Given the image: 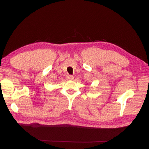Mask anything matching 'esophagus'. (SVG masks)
I'll return each instance as SVG.
<instances>
[{
	"mask_svg": "<svg viewBox=\"0 0 149 149\" xmlns=\"http://www.w3.org/2000/svg\"><path fill=\"white\" fill-rule=\"evenodd\" d=\"M66 77H67V79H68V80H72L74 79V77L72 76V75H68Z\"/></svg>",
	"mask_w": 149,
	"mask_h": 149,
	"instance_id": "obj_1",
	"label": "esophagus"
}]
</instances>
